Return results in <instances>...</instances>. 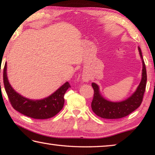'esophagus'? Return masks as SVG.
<instances>
[{
	"label": "esophagus",
	"instance_id": "1",
	"mask_svg": "<svg viewBox=\"0 0 155 155\" xmlns=\"http://www.w3.org/2000/svg\"><path fill=\"white\" fill-rule=\"evenodd\" d=\"M82 80L84 82H89V77L88 75H83L82 76Z\"/></svg>",
	"mask_w": 155,
	"mask_h": 155
}]
</instances>
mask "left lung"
I'll return each mask as SVG.
<instances>
[{
	"label": "left lung",
	"instance_id": "1",
	"mask_svg": "<svg viewBox=\"0 0 155 155\" xmlns=\"http://www.w3.org/2000/svg\"><path fill=\"white\" fill-rule=\"evenodd\" d=\"M139 51L143 62L142 78L137 91L129 98L119 102H113L106 101L100 94L98 86L95 83L91 84L94 91V97L91 102V108L93 111L97 116L107 119L121 118L129 115L141 105L144 93L146 91L147 73L146 65L143 59L142 53L139 47Z\"/></svg>",
	"mask_w": 155,
	"mask_h": 155
}]
</instances>
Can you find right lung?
Returning a JSON list of instances; mask_svg holds the SVG:
<instances>
[{"label":"right lung","mask_w":155,"mask_h":155,"mask_svg":"<svg viewBox=\"0 0 155 155\" xmlns=\"http://www.w3.org/2000/svg\"><path fill=\"white\" fill-rule=\"evenodd\" d=\"M6 64L3 69V83L9 102L18 112L35 119H47L53 117L63 108L64 96L71 85L66 82L49 97L39 101H32L17 94L11 87L7 78Z\"/></svg>","instance_id":"add662e5"}]
</instances>
